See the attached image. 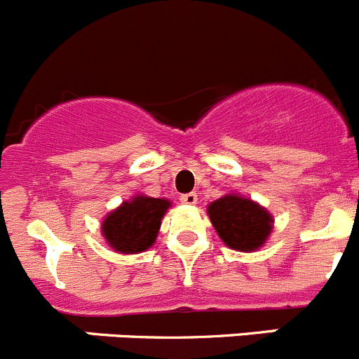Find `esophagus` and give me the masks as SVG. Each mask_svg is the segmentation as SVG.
<instances>
[{"label": "esophagus", "mask_w": 359, "mask_h": 359, "mask_svg": "<svg viewBox=\"0 0 359 359\" xmlns=\"http://www.w3.org/2000/svg\"><path fill=\"white\" fill-rule=\"evenodd\" d=\"M180 201L186 205H194L198 201V194L196 193H186L180 196Z\"/></svg>", "instance_id": "obj_1"}]
</instances>
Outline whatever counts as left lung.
<instances>
[{
  "label": "left lung",
  "instance_id": "1",
  "mask_svg": "<svg viewBox=\"0 0 359 359\" xmlns=\"http://www.w3.org/2000/svg\"><path fill=\"white\" fill-rule=\"evenodd\" d=\"M207 212L217 235L229 249L256 250L272 233L270 212L238 194H226L212 201Z\"/></svg>",
  "mask_w": 359,
  "mask_h": 359
}]
</instances>
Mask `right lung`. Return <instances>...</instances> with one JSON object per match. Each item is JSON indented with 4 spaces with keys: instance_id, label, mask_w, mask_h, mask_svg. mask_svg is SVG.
I'll use <instances>...</instances> for the list:
<instances>
[{
    "instance_id": "add662e5",
    "label": "right lung",
    "mask_w": 359,
    "mask_h": 359,
    "mask_svg": "<svg viewBox=\"0 0 359 359\" xmlns=\"http://www.w3.org/2000/svg\"><path fill=\"white\" fill-rule=\"evenodd\" d=\"M172 207L165 198L137 194L130 201L110 212L102 224L103 236L114 250L121 254H138L156 242L161 219Z\"/></svg>"
}]
</instances>
